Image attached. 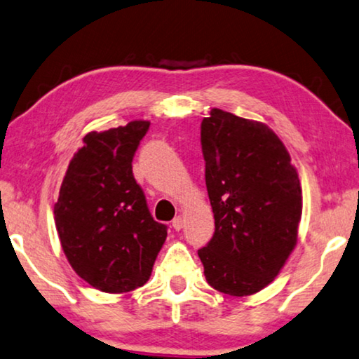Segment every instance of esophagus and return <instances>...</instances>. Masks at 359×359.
Wrapping results in <instances>:
<instances>
[{"label": "esophagus", "mask_w": 359, "mask_h": 359, "mask_svg": "<svg viewBox=\"0 0 359 359\" xmlns=\"http://www.w3.org/2000/svg\"><path fill=\"white\" fill-rule=\"evenodd\" d=\"M172 228L175 231H180L182 228H184V219H182V216H177V218L172 219Z\"/></svg>", "instance_id": "esophagus-1"}]
</instances>
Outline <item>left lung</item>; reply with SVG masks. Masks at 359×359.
Returning a JSON list of instances; mask_svg holds the SVG:
<instances>
[{
    "label": "left lung",
    "mask_w": 359,
    "mask_h": 359,
    "mask_svg": "<svg viewBox=\"0 0 359 359\" xmlns=\"http://www.w3.org/2000/svg\"><path fill=\"white\" fill-rule=\"evenodd\" d=\"M215 234L198 250L216 291L250 296L269 286L296 247L302 191L285 144L265 123L211 109L201 122Z\"/></svg>",
    "instance_id": "8db88e82"
}]
</instances>
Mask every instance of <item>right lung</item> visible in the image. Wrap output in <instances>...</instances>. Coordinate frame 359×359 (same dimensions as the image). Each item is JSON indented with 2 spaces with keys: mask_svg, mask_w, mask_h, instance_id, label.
I'll return each mask as SVG.
<instances>
[{
  "mask_svg": "<svg viewBox=\"0 0 359 359\" xmlns=\"http://www.w3.org/2000/svg\"><path fill=\"white\" fill-rule=\"evenodd\" d=\"M149 128L146 120L90 131L69 161L55 203L62 249L95 290L128 292L149 280L168 228L151 216L131 161Z\"/></svg>",
  "mask_w": 359,
  "mask_h": 359,
  "instance_id": "right-lung-1",
  "label": "right lung"
}]
</instances>
